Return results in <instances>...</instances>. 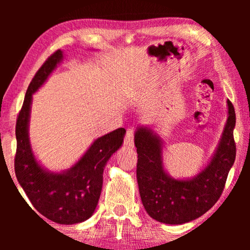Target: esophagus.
<instances>
[{"mask_svg":"<svg viewBox=\"0 0 250 250\" xmlns=\"http://www.w3.org/2000/svg\"><path fill=\"white\" fill-rule=\"evenodd\" d=\"M125 146L126 147H129V149H132V147L134 146V145H133V129L132 128L126 130V134L125 138Z\"/></svg>","mask_w":250,"mask_h":250,"instance_id":"esophagus-1","label":"esophagus"}]
</instances>
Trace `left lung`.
Segmentation results:
<instances>
[{"instance_id": "obj_1", "label": "left lung", "mask_w": 250, "mask_h": 250, "mask_svg": "<svg viewBox=\"0 0 250 250\" xmlns=\"http://www.w3.org/2000/svg\"><path fill=\"white\" fill-rule=\"evenodd\" d=\"M227 103V120L218 145L200 172L175 179L164 167L163 139L149 125L134 132L137 180L142 204L151 218L168 225H181L201 217L221 196L236 158L235 109Z\"/></svg>"}]
</instances>
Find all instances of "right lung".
<instances>
[{
  "instance_id": "obj_1",
  "label": "right lung",
  "mask_w": 250,
  "mask_h": 250,
  "mask_svg": "<svg viewBox=\"0 0 250 250\" xmlns=\"http://www.w3.org/2000/svg\"><path fill=\"white\" fill-rule=\"evenodd\" d=\"M64 59L58 49L41 67L27 88L16 122L15 174L35 209L57 224L73 225L94 214L103 189L104 170L112 154L120 149L125 130L119 128L97 138L69 168L50 171L34 153L29 139L33 95L47 82Z\"/></svg>"
}]
</instances>
